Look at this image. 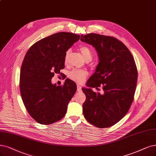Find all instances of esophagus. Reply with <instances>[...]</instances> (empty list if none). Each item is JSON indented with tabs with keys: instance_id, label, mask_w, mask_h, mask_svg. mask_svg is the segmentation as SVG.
I'll list each match as a JSON object with an SVG mask.
<instances>
[{
	"instance_id": "1",
	"label": "esophagus",
	"mask_w": 156,
	"mask_h": 156,
	"mask_svg": "<svg viewBox=\"0 0 156 156\" xmlns=\"http://www.w3.org/2000/svg\"><path fill=\"white\" fill-rule=\"evenodd\" d=\"M81 89H82L81 86H80L79 84H78V85H77V90H78V92L81 91Z\"/></svg>"
}]
</instances>
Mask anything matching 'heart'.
I'll return each mask as SVG.
<instances>
[{
	"label": "heart",
	"mask_w": 156,
	"mask_h": 156,
	"mask_svg": "<svg viewBox=\"0 0 156 156\" xmlns=\"http://www.w3.org/2000/svg\"><path fill=\"white\" fill-rule=\"evenodd\" d=\"M79 49L86 61L89 62L93 59V52H92V50L88 47V46H86V45L81 46ZM69 55H70V50H67L66 51L65 56H64V61L66 63H67L68 61ZM87 75H88V73L85 70L73 69V70L69 72V77L75 82L81 83L83 82H84V80H85L86 77L87 76Z\"/></svg>",
	"instance_id": "heart-1"
}]
</instances>
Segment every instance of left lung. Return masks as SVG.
Returning <instances> with one entry per match:
<instances>
[{
    "label": "left lung",
    "instance_id": "8db88e82",
    "mask_svg": "<svg viewBox=\"0 0 156 156\" xmlns=\"http://www.w3.org/2000/svg\"><path fill=\"white\" fill-rule=\"evenodd\" d=\"M82 42L90 44L99 57L95 73L82 88L86 96L83 104L85 118L98 128H107L117 123L128 112L134 100L137 71L133 56L125 45L117 38L96 33L82 34ZM103 94L95 93L91 87Z\"/></svg>",
    "mask_w": 156,
    "mask_h": 156
}]
</instances>
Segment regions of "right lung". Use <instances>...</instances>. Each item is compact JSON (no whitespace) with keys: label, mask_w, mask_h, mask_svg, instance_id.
<instances>
[{"label":"right lung","mask_w":156,"mask_h":156,"mask_svg":"<svg viewBox=\"0 0 156 156\" xmlns=\"http://www.w3.org/2000/svg\"><path fill=\"white\" fill-rule=\"evenodd\" d=\"M80 35L60 32L42 38L28 49L20 74V91L29 114L38 123L49 125L64 117L76 85L66 79L62 86L51 83L64 68L66 51Z\"/></svg>","instance_id":"1"}]
</instances>
